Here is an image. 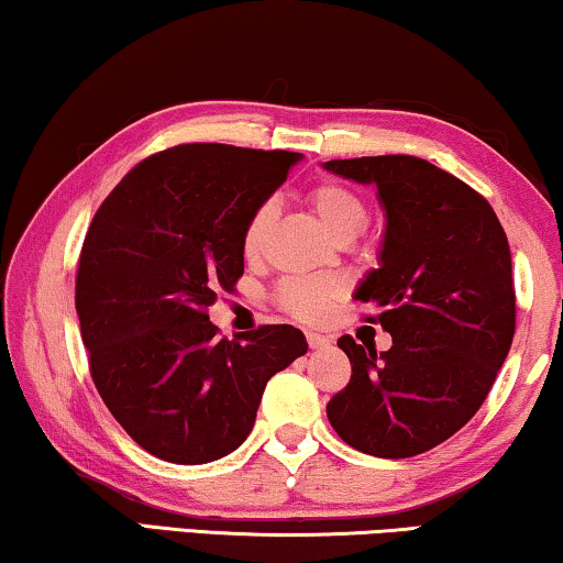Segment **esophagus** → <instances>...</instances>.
<instances>
[{
    "label": "esophagus",
    "mask_w": 563,
    "mask_h": 563,
    "mask_svg": "<svg viewBox=\"0 0 563 563\" xmlns=\"http://www.w3.org/2000/svg\"><path fill=\"white\" fill-rule=\"evenodd\" d=\"M306 339H308V346H311V350H327V346L331 344L329 336L316 334V331H308Z\"/></svg>",
    "instance_id": "1"
}]
</instances>
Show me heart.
<instances>
[{
	"label": "heart",
	"mask_w": 563,
	"mask_h": 563,
	"mask_svg": "<svg viewBox=\"0 0 563 563\" xmlns=\"http://www.w3.org/2000/svg\"><path fill=\"white\" fill-rule=\"evenodd\" d=\"M311 206L319 213L323 227L339 240H352L357 236L364 224H367V206L360 199L352 188L342 184H319L308 194ZM275 219V203L265 201L260 203L255 211L250 213L247 227L242 234V250L247 257H255L260 247H263L267 232ZM342 298V283L331 278H296L285 280L278 288V303L283 311L296 316L300 321L316 323L327 319L331 306Z\"/></svg>",
	"instance_id": "1"
}]
</instances>
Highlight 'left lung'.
Returning <instances> with one entry per match:
<instances>
[{
    "instance_id": "left-lung-1",
    "label": "left lung",
    "mask_w": 563,
    "mask_h": 563,
    "mask_svg": "<svg viewBox=\"0 0 563 563\" xmlns=\"http://www.w3.org/2000/svg\"><path fill=\"white\" fill-rule=\"evenodd\" d=\"M375 186L385 211L377 267L354 298L393 336L387 352L339 339L352 377L327 416L350 446L383 459L423 454L485 402L516 334V288L505 229L482 196L413 155L329 161Z\"/></svg>"
}]
</instances>
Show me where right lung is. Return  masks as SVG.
<instances>
[{
	"label": "right lung",
	"instance_id": "add662e5",
	"mask_svg": "<svg viewBox=\"0 0 563 563\" xmlns=\"http://www.w3.org/2000/svg\"><path fill=\"white\" fill-rule=\"evenodd\" d=\"M300 157L219 142L163 150L126 173L86 232L76 311L93 385L157 459L232 454L267 379L308 350L288 323L219 339L206 313L242 278L250 213Z\"/></svg>",
	"mask_w": 563,
	"mask_h": 563
}]
</instances>
